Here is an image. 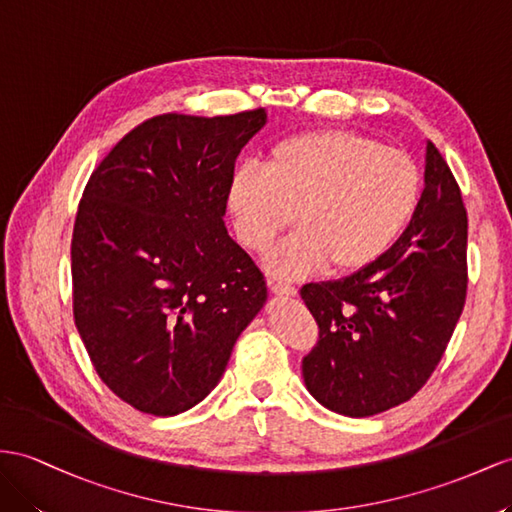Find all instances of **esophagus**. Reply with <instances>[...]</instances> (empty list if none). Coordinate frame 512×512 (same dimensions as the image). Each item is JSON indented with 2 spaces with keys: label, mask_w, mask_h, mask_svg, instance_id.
Wrapping results in <instances>:
<instances>
[{
  "label": "esophagus",
  "mask_w": 512,
  "mask_h": 512,
  "mask_svg": "<svg viewBox=\"0 0 512 512\" xmlns=\"http://www.w3.org/2000/svg\"><path fill=\"white\" fill-rule=\"evenodd\" d=\"M268 285H270V292H272L274 296H287V298H292V296H296V294H298V292H296V287H294V285H290V283L270 281Z\"/></svg>",
  "instance_id": "esophagus-1"
}]
</instances>
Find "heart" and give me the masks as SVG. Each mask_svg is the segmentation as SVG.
Wrapping results in <instances>:
<instances>
[{
  "label": "heart",
  "instance_id": "1",
  "mask_svg": "<svg viewBox=\"0 0 512 512\" xmlns=\"http://www.w3.org/2000/svg\"><path fill=\"white\" fill-rule=\"evenodd\" d=\"M422 170L409 153L346 129L283 138L264 170H235L227 207L240 242L266 253L294 225L303 229L268 255L277 277L329 268L357 274L378 264L411 225Z\"/></svg>",
  "mask_w": 512,
  "mask_h": 512
}]
</instances>
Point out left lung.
<instances>
[{
  "label": "left lung",
  "instance_id": "8db88e82",
  "mask_svg": "<svg viewBox=\"0 0 512 512\" xmlns=\"http://www.w3.org/2000/svg\"><path fill=\"white\" fill-rule=\"evenodd\" d=\"M467 294V212L461 188L426 142L424 192L411 225L372 268L300 290L320 326L303 359L326 409L370 417L411 400L435 372Z\"/></svg>",
  "mask_w": 512,
  "mask_h": 512
}]
</instances>
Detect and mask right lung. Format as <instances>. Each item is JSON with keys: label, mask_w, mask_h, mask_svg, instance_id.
I'll return each instance as SVG.
<instances>
[{"label": "right lung", "mask_w": 512, "mask_h": 512, "mask_svg": "<svg viewBox=\"0 0 512 512\" xmlns=\"http://www.w3.org/2000/svg\"><path fill=\"white\" fill-rule=\"evenodd\" d=\"M268 123L162 114L116 144L77 209L75 326L101 381L157 417L199 404L266 305L264 274L225 227L235 157Z\"/></svg>", "instance_id": "add662e5"}]
</instances>
